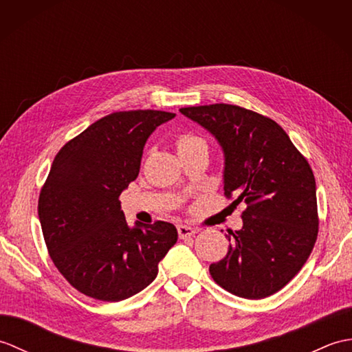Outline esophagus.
Segmentation results:
<instances>
[{
  "mask_svg": "<svg viewBox=\"0 0 352 352\" xmlns=\"http://www.w3.org/2000/svg\"><path fill=\"white\" fill-rule=\"evenodd\" d=\"M177 230H178V236H180V239H188L197 233V228L189 227V226H178Z\"/></svg>",
  "mask_w": 352,
  "mask_h": 352,
  "instance_id": "1",
  "label": "esophagus"
}]
</instances>
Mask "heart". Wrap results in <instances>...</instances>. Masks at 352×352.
<instances>
[{"label":"heart","instance_id":"heart-1","mask_svg":"<svg viewBox=\"0 0 352 352\" xmlns=\"http://www.w3.org/2000/svg\"><path fill=\"white\" fill-rule=\"evenodd\" d=\"M177 146H178V153L182 151H188V149H193V148H207L206 140H203L198 136H193V134H183V136L178 138L177 140Z\"/></svg>","mask_w":352,"mask_h":352}]
</instances>
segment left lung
Returning a JSON list of instances; mask_svg holds the SVG:
<instances>
[{"label": "left lung", "mask_w": 352, "mask_h": 352, "mask_svg": "<svg viewBox=\"0 0 352 352\" xmlns=\"http://www.w3.org/2000/svg\"><path fill=\"white\" fill-rule=\"evenodd\" d=\"M182 113L218 140L223 190L246 206L228 252L210 265L230 294L261 300L300 272L318 237L316 182L287 133L272 119L231 104L184 107Z\"/></svg>", "instance_id": "left-lung-1"}]
</instances>
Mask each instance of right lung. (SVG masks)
<instances>
[{
    "label": "right lung",
    "mask_w": 352,
    "mask_h": 352,
    "mask_svg": "<svg viewBox=\"0 0 352 352\" xmlns=\"http://www.w3.org/2000/svg\"><path fill=\"white\" fill-rule=\"evenodd\" d=\"M172 118L160 110L104 116L52 162L37 207L42 233L58 272L86 296L116 302L139 294L177 242L169 222L130 227L118 199L139 175L148 138Z\"/></svg>",
    "instance_id": "add662e5"
}]
</instances>
